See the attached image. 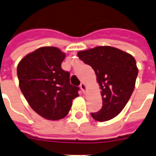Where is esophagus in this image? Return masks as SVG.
<instances>
[{
  "instance_id": "obj_1",
  "label": "esophagus",
  "mask_w": 156,
  "mask_h": 156,
  "mask_svg": "<svg viewBox=\"0 0 156 156\" xmlns=\"http://www.w3.org/2000/svg\"><path fill=\"white\" fill-rule=\"evenodd\" d=\"M80 88H81L83 91L84 92L87 89V85L85 84L84 83H82L81 84H80Z\"/></svg>"
}]
</instances>
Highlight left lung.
I'll list each match as a JSON object with an SVG mask.
<instances>
[{
	"instance_id": "obj_1",
	"label": "left lung",
	"mask_w": 156,
	"mask_h": 156,
	"mask_svg": "<svg viewBox=\"0 0 156 156\" xmlns=\"http://www.w3.org/2000/svg\"><path fill=\"white\" fill-rule=\"evenodd\" d=\"M78 56L94 70L101 89L103 107L91 116L99 122L110 120L123 110L134 91L138 75L135 59L109 46L80 51Z\"/></svg>"
}]
</instances>
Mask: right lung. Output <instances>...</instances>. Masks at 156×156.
<instances>
[{
	"label": "right lung",
	"mask_w": 156,
	"mask_h": 156,
	"mask_svg": "<svg viewBox=\"0 0 156 156\" xmlns=\"http://www.w3.org/2000/svg\"><path fill=\"white\" fill-rule=\"evenodd\" d=\"M64 52L42 47L29 53L17 65L19 87L34 111L49 120L68 115L78 87L70 84V73L61 67Z\"/></svg>",
	"instance_id": "obj_1"
}]
</instances>
